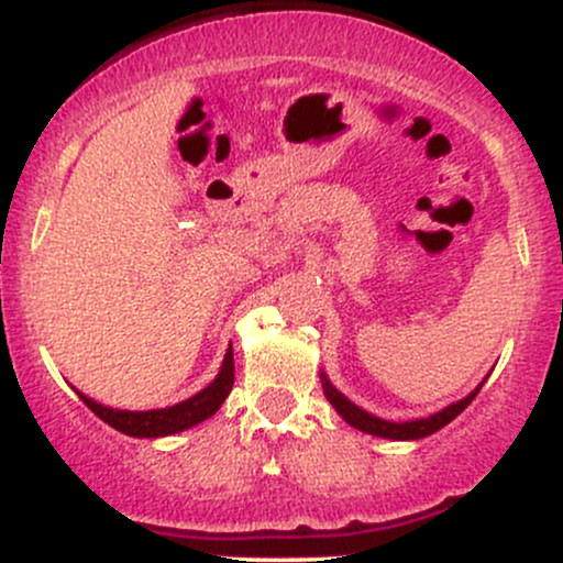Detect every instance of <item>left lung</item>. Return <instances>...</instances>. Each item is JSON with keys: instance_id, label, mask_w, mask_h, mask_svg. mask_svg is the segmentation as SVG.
Wrapping results in <instances>:
<instances>
[{"instance_id": "left-lung-1", "label": "left lung", "mask_w": 563, "mask_h": 563, "mask_svg": "<svg viewBox=\"0 0 563 563\" xmlns=\"http://www.w3.org/2000/svg\"><path fill=\"white\" fill-rule=\"evenodd\" d=\"M320 380H322V391H325L328 402H331V405L335 407V412H339V416L344 418V421H346L349 426H354V429L365 431V434L380 437V439H397V442H410V439H423V437H431V434H434V431H439V429H444V426H448L450 421H455V418L461 416L463 410H466V407L471 405V399H474L476 394H479L482 384H484V380H482V384L476 386V389L471 391L468 397L457 399V402L448 405V407H444V410L434 412V416H429V418H416V421H399V423H394V421H384V418L373 416V412H367V410H363V407H360V405H354L352 399H346L344 394H341V391L335 389V386L331 384V378H328L325 373H320Z\"/></svg>"}]
</instances>
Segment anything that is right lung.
Returning <instances> with one entry per match:
<instances>
[{"mask_svg": "<svg viewBox=\"0 0 563 563\" xmlns=\"http://www.w3.org/2000/svg\"><path fill=\"white\" fill-rule=\"evenodd\" d=\"M232 380H235V365H232V346L224 352L222 367H219L217 378L211 380L206 389L192 394L185 402H177L172 407H161V410H115V407H106L95 399H89L87 394H79V399L89 410L95 412L100 421L113 426L115 431L126 437L137 439H156V437H169L179 434V431L192 429L206 418H211L222 407L228 394L232 391Z\"/></svg>", "mask_w": 563, "mask_h": 563, "instance_id": "add662e5", "label": "right lung"}]
</instances>
